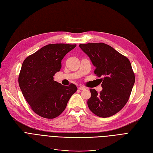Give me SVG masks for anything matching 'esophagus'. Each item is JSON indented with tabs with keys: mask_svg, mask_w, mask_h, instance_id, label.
Here are the masks:
<instances>
[{
	"mask_svg": "<svg viewBox=\"0 0 153 153\" xmlns=\"http://www.w3.org/2000/svg\"><path fill=\"white\" fill-rule=\"evenodd\" d=\"M78 89H79V90H85L86 88L84 87V86H80V87L78 88Z\"/></svg>",
	"mask_w": 153,
	"mask_h": 153,
	"instance_id": "obj_1",
	"label": "esophagus"
}]
</instances>
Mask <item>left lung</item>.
Here are the masks:
<instances>
[{"mask_svg": "<svg viewBox=\"0 0 153 153\" xmlns=\"http://www.w3.org/2000/svg\"><path fill=\"white\" fill-rule=\"evenodd\" d=\"M79 46L95 67V74L103 77L100 79L103 88L100 93L90 89L91 96L88 100L89 110L103 118L116 114L127 103L135 82L131 62L126 56L103 43Z\"/></svg>", "mask_w": 153, "mask_h": 153, "instance_id": "8db88e82", "label": "left lung"}]
</instances>
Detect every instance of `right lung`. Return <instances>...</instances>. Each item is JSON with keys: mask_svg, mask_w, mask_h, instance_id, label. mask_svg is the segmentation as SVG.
<instances>
[{"mask_svg": "<svg viewBox=\"0 0 153 153\" xmlns=\"http://www.w3.org/2000/svg\"><path fill=\"white\" fill-rule=\"evenodd\" d=\"M76 45L49 44L28 56L22 63L18 82L25 98L37 115L54 118L64 111L77 91L74 84L62 85L53 80L62 60Z\"/></svg>", "mask_w": 153, "mask_h": 153, "instance_id": "1", "label": "right lung"}]
</instances>
